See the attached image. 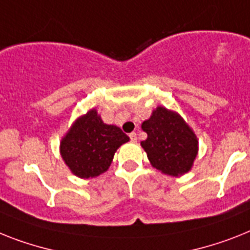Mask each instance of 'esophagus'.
<instances>
[{
	"label": "esophagus",
	"mask_w": 250,
	"mask_h": 250,
	"mask_svg": "<svg viewBox=\"0 0 250 250\" xmlns=\"http://www.w3.org/2000/svg\"><path fill=\"white\" fill-rule=\"evenodd\" d=\"M129 138H130V140H131V142H137V133H130L129 134Z\"/></svg>",
	"instance_id": "34e87169"
}]
</instances>
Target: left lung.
Returning a JSON list of instances; mask_svg holds the SVG:
<instances>
[{
    "label": "left lung",
    "instance_id": "left-lung-1",
    "mask_svg": "<svg viewBox=\"0 0 250 250\" xmlns=\"http://www.w3.org/2000/svg\"><path fill=\"white\" fill-rule=\"evenodd\" d=\"M142 129L148 137L140 146L154 168L170 176L190 171L198 154V139L179 113L158 106Z\"/></svg>",
    "mask_w": 250,
    "mask_h": 250
}]
</instances>
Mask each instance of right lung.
Here are the masks:
<instances>
[{"mask_svg":"<svg viewBox=\"0 0 250 250\" xmlns=\"http://www.w3.org/2000/svg\"><path fill=\"white\" fill-rule=\"evenodd\" d=\"M129 137L116 125H107L97 110L78 117L61 139L60 153L74 175L96 177L108 170L117 148Z\"/></svg>","mask_w":250,"mask_h":250,"instance_id":"1","label":"right lung"}]
</instances>
